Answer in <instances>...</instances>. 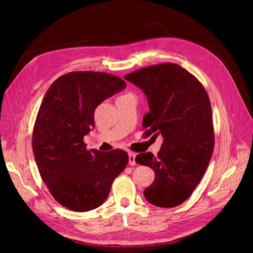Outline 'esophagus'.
Listing matches in <instances>:
<instances>
[{
    "instance_id": "34e87169",
    "label": "esophagus",
    "mask_w": 253,
    "mask_h": 253,
    "mask_svg": "<svg viewBox=\"0 0 253 253\" xmlns=\"http://www.w3.org/2000/svg\"><path fill=\"white\" fill-rule=\"evenodd\" d=\"M135 157H136V154L133 152H128V164L131 166H135L136 165V162H135Z\"/></svg>"
}]
</instances>
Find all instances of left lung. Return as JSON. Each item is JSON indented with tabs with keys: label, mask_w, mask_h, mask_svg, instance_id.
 <instances>
[{
	"label": "left lung",
	"mask_w": 253,
	"mask_h": 253,
	"mask_svg": "<svg viewBox=\"0 0 253 253\" xmlns=\"http://www.w3.org/2000/svg\"><path fill=\"white\" fill-rule=\"evenodd\" d=\"M125 78L147 96L150 112L142 120V126L148 128L145 133L164 138L156 156L148 152L135 158L155 173L144 197L162 208L179 206L200 183L213 153L208 94L196 77L174 63L140 68Z\"/></svg>",
	"instance_id": "left-lung-1"
}]
</instances>
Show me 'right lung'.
Wrapping results in <instances>:
<instances>
[{"instance_id":"add662e5","label":"right lung","mask_w":253,"mask_h":253,"mask_svg":"<svg viewBox=\"0 0 253 253\" xmlns=\"http://www.w3.org/2000/svg\"><path fill=\"white\" fill-rule=\"evenodd\" d=\"M126 86L114 75L71 72L53 82L43 98L34 126L33 151L50 194L67 209L98 208L108 198L114 179L126 169V151L86 150L83 141L95 126L97 106Z\"/></svg>"}]
</instances>
